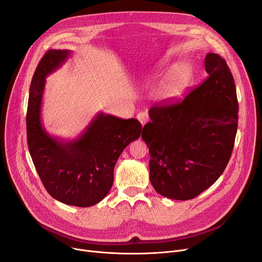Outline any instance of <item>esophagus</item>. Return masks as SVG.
Listing matches in <instances>:
<instances>
[{
  "mask_svg": "<svg viewBox=\"0 0 262 262\" xmlns=\"http://www.w3.org/2000/svg\"><path fill=\"white\" fill-rule=\"evenodd\" d=\"M137 119L139 120V122L142 124V125H144V124L148 121V115L145 112H141L137 115Z\"/></svg>",
  "mask_w": 262,
  "mask_h": 262,
  "instance_id": "esophagus-1",
  "label": "esophagus"
}]
</instances>
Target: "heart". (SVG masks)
Segmentation results:
<instances>
[{
    "label": "heart",
    "mask_w": 262,
    "mask_h": 262,
    "mask_svg": "<svg viewBox=\"0 0 262 262\" xmlns=\"http://www.w3.org/2000/svg\"><path fill=\"white\" fill-rule=\"evenodd\" d=\"M192 76L193 73L188 64L178 66L161 85L159 89L160 95L164 100H175L180 98L190 85Z\"/></svg>",
    "instance_id": "heart-1"
}]
</instances>
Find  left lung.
Here are the masks:
<instances>
[{
    "label": "left lung",
    "mask_w": 262,
    "mask_h": 262,
    "mask_svg": "<svg viewBox=\"0 0 262 262\" xmlns=\"http://www.w3.org/2000/svg\"><path fill=\"white\" fill-rule=\"evenodd\" d=\"M209 74L184 100L149 108L142 129L149 153V181L159 194L194 199L213 185L230 159L238 128L235 80L224 58L205 57Z\"/></svg>",
    "instance_id": "obj_1"
}]
</instances>
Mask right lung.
I'll use <instances>...</instances> for the list:
<instances>
[{
  "label": "right lung",
  "instance_id": "1",
  "mask_svg": "<svg viewBox=\"0 0 262 262\" xmlns=\"http://www.w3.org/2000/svg\"><path fill=\"white\" fill-rule=\"evenodd\" d=\"M70 53L49 50L36 68L26 113L27 144L49 194L66 205L89 207L107 195L114 184L119 156L139 138L142 126L136 119L123 120L101 113L75 140H59L46 132L40 117L46 77L59 68Z\"/></svg>",
  "mask_w": 262,
  "mask_h": 262
}]
</instances>
